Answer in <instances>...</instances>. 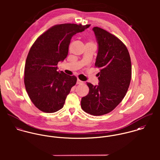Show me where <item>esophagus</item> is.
Here are the masks:
<instances>
[{
    "mask_svg": "<svg viewBox=\"0 0 160 160\" xmlns=\"http://www.w3.org/2000/svg\"><path fill=\"white\" fill-rule=\"evenodd\" d=\"M83 82H84L83 81H82L80 79H78V80H77V84H83Z\"/></svg>",
    "mask_w": 160,
    "mask_h": 160,
    "instance_id": "34e87169",
    "label": "esophagus"
}]
</instances>
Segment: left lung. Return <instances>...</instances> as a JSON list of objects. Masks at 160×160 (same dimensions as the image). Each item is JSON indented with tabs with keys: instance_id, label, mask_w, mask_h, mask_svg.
Returning a JSON list of instances; mask_svg holds the SVG:
<instances>
[{
	"instance_id": "left-lung-1",
	"label": "left lung",
	"mask_w": 160,
	"mask_h": 160,
	"mask_svg": "<svg viewBox=\"0 0 160 160\" xmlns=\"http://www.w3.org/2000/svg\"><path fill=\"white\" fill-rule=\"evenodd\" d=\"M98 44L95 66L100 68L98 84L89 82V93L81 99L82 109L94 116L107 114L119 104L128 90L131 79V61L126 46L108 31L94 27Z\"/></svg>"
}]
</instances>
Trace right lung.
I'll use <instances>...</instances> for the list:
<instances>
[{
  "instance_id": "add662e5",
  "label": "right lung",
  "mask_w": 160,
  "mask_h": 160,
  "mask_svg": "<svg viewBox=\"0 0 160 160\" xmlns=\"http://www.w3.org/2000/svg\"><path fill=\"white\" fill-rule=\"evenodd\" d=\"M89 26L57 24L41 35L31 47L25 63L24 82L31 100L41 111L54 113L63 107L77 78L58 71L57 65L67 58L72 37Z\"/></svg>"
}]
</instances>
